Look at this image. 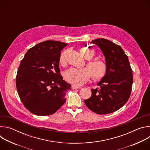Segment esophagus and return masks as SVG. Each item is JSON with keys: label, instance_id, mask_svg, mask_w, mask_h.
<instances>
[{"label": "esophagus", "instance_id": "1", "mask_svg": "<svg viewBox=\"0 0 150 150\" xmlns=\"http://www.w3.org/2000/svg\"><path fill=\"white\" fill-rule=\"evenodd\" d=\"M72 89V90H75V89H78L79 88V87L78 86H76V85H72V87H71Z\"/></svg>", "mask_w": 150, "mask_h": 150}]
</instances>
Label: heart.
I'll return each instance as SVG.
<instances>
[{"instance_id": "obj_1", "label": "heart", "mask_w": 150, "mask_h": 150, "mask_svg": "<svg viewBox=\"0 0 150 150\" xmlns=\"http://www.w3.org/2000/svg\"><path fill=\"white\" fill-rule=\"evenodd\" d=\"M82 54L88 60L87 67L83 68H71L67 71L64 77L68 82L76 85H81L89 81L92 76L94 81H98L102 79L108 71V65L102 59L95 58L91 59L95 55L94 50L90 47H83L81 49ZM67 51L63 52L59 57L61 65L65 67L67 65Z\"/></svg>"}]
</instances>
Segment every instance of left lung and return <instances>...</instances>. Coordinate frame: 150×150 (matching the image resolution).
<instances>
[{
	"instance_id": "obj_1",
	"label": "left lung",
	"mask_w": 150,
	"mask_h": 150,
	"mask_svg": "<svg viewBox=\"0 0 150 150\" xmlns=\"http://www.w3.org/2000/svg\"><path fill=\"white\" fill-rule=\"evenodd\" d=\"M105 56L108 71L91 89L92 95L84 102L91 111L98 115L113 113L126 104L132 91L133 74L127 56L122 47L104 38L93 40Z\"/></svg>"
}]
</instances>
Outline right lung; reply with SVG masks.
Returning a JSON list of instances; mask_svg holds the SVG:
<instances>
[{
  "label": "right lung",
  "mask_w": 150,
  "mask_h": 150,
  "mask_svg": "<svg viewBox=\"0 0 150 150\" xmlns=\"http://www.w3.org/2000/svg\"><path fill=\"white\" fill-rule=\"evenodd\" d=\"M68 44L47 40L30 48L21 60L16 77L19 97L25 108L37 116L54 113L67 100L71 84L59 67L61 50Z\"/></svg>",
  "instance_id": "right-lung-1"
}]
</instances>
